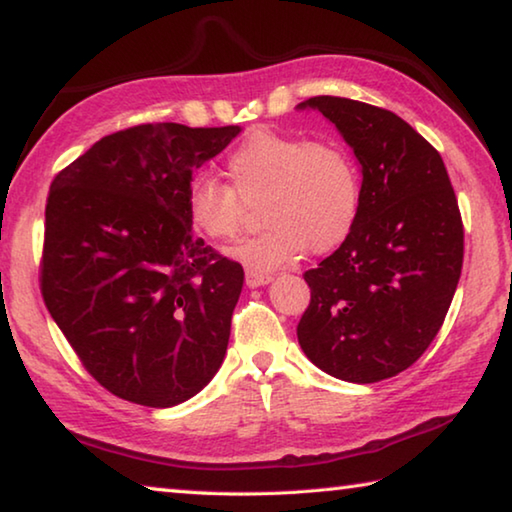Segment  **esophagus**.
<instances>
[{
  "label": "esophagus",
  "mask_w": 512,
  "mask_h": 512,
  "mask_svg": "<svg viewBox=\"0 0 512 512\" xmlns=\"http://www.w3.org/2000/svg\"><path fill=\"white\" fill-rule=\"evenodd\" d=\"M268 282H271V275H268V273L253 271V268H250V271H246V284H248V287H262V284H268Z\"/></svg>",
  "instance_id": "34e87169"
}]
</instances>
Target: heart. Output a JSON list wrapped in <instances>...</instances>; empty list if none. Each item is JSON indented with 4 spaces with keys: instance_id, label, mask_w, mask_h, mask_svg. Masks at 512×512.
Segmentation results:
<instances>
[{
    "instance_id": "1",
    "label": "heart",
    "mask_w": 512,
    "mask_h": 512,
    "mask_svg": "<svg viewBox=\"0 0 512 512\" xmlns=\"http://www.w3.org/2000/svg\"><path fill=\"white\" fill-rule=\"evenodd\" d=\"M230 185L198 176L187 187V216L210 241L239 235L248 205L259 200L266 228L232 248L253 271L293 264L309 250L332 253L357 225L361 176L352 155L336 142L257 128L225 158Z\"/></svg>"
}]
</instances>
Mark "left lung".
I'll use <instances>...</instances> for the list:
<instances>
[{
	"label": "left lung",
	"instance_id": "8db88e82",
	"mask_svg": "<svg viewBox=\"0 0 512 512\" xmlns=\"http://www.w3.org/2000/svg\"><path fill=\"white\" fill-rule=\"evenodd\" d=\"M361 164L350 237L305 271L298 343L327 375L372 384L418 361L443 327L463 268V219L440 153L395 112L311 97Z\"/></svg>",
	"mask_w": 512,
	"mask_h": 512
}]
</instances>
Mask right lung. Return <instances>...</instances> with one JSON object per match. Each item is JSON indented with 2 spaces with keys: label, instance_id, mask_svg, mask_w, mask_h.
Segmentation results:
<instances>
[{
  "label": "right lung",
  "instance_id": "obj_1",
  "mask_svg": "<svg viewBox=\"0 0 512 512\" xmlns=\"http://www.w3.org/2000/svg\"><path fill=\"white\" fill-rule=\"evenodd\" d=\"M239 131L124 128L49 187L42 300L83 368L121 400L167 409L221 368L244 268L194 235L187 187Z\"/></svg>",
  "mask_w": 512,
  "mask_h": 512
}]
</instances>
